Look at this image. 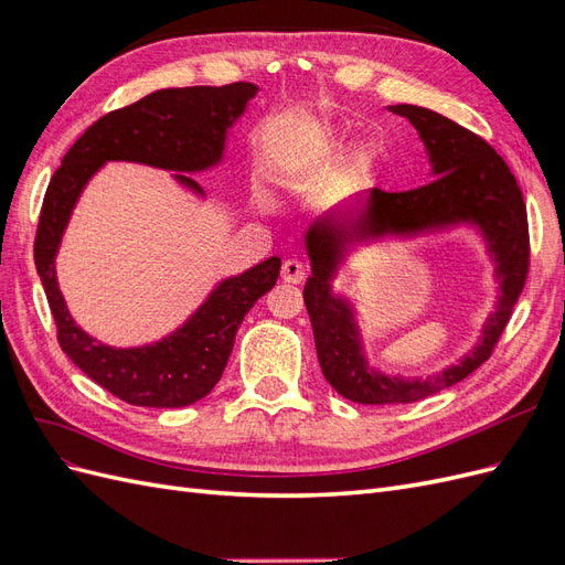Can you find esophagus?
<instances>
[{
	"instance_id": "esophagus-1",
	"label": "esophagus",
	"mask_w": 565,
	"mask_h": 565,
	"mask_svg": "<svg viewBox=\"0 0 565 565\" xmlns=\"http://www.w3.org/2000/svg\"><path fill=\"white\" fill-rule=\"evenodd\" d=\"M306 276V268L299 259H287L282 264V280L285 282H301Z\"/></svg>"
}]
</instances>
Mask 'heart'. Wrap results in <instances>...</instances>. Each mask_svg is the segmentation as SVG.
I'll use <instances>...</instances> for the list:
<instances>
[{
  "label": "heart",
  "mask_w": 565,
  "mask_h": 565,
  "mask_svg": "<svg viewBox=\"0 0 565 565\" xmlns=\"http://www.w3.org/2000/svg\"><path fill=\"white\" fill-rule=\"evenodd\" d=\"M318 141H320L322 146H334V143L339 141V131H337L334 127H318ZM353 162H355L358 167H361V164L367 162V156H365L363 150H358Z\"/></svg>",
  "instance_id": "heart-1"
}]
</instances>
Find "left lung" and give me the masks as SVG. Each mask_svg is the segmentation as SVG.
<instances>
[{
	"mask_svg": "<svg viewBox=\"0 0 565 565\" xmlns=\"http://www.w3.org/2000/svg\"><path fill=\"white\" fill-rule=\"evenodd\" d=\"M407 117L419 134L431 164L426 185L403 193L370 188L353 214H324L303 235L311 276L303 287L316 351L324 380L353 403L401 405L429 398L481 367L523 292L530 262L527 214L521 188L507 162L488 141L452 119L419 106H388ZM473 225L482 233L501 282L499 306L484 323L479 344L459 364L429 379H401L370 369L354 310L333 295L331 280L355 244L382 236H414Z\"/></svg>",
	"mask_w": 565,
	"mask_h": 565,
	"instance_id": "8db88e82",
	"label": "left lung"
}]
</instances>
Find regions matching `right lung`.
I'll list each match as a JSON object with an SVG mask.
<instances>
[{"label": "right lung", "mask_w": 565, "mask_h": 565, "mask_svg": "<svg viewBox=\"0 0 565 565\" xmlns=\"http://www.w3.org/2000/svg\"><path fill=\"white\" fill-rule=\"evenodd\" d=\"M252 82L226 87L160 89L113 110L84 131L51 177L35 237V266L58 328V344L89 380L113 396L141 407H185L216 386L245 313L276 285L280 259L221 280L181 328L160 341L131 349L100 344L75 324L56 280V254L84 185L106 162H139L174 172L204 198L188 174L216 167L228 129L256 96Z\"/></svg>", "instance_id": "right-lung-1"}]
</instances>
